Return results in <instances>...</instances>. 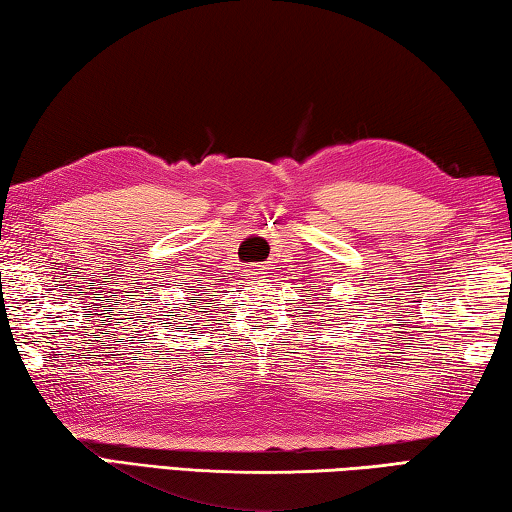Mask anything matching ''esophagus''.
Returning <instances> with one entry per match:
<instances>
[{
    "label": "esophagus",
    "instance_id": "1",
    "mask_svg": "<svg viewBox=\"0 0 512 512\" xmlns=\"http://www.w3.org/2000/svg\"><path fill=\"white\" fill-rule=\"evenodd\" d=\"M263 267L261 265H256V267H251V270H249V276H251V279H263Z\"/></svg>",
    "mask_w": 512,
    "mask_h": 512
}]
</instances>
